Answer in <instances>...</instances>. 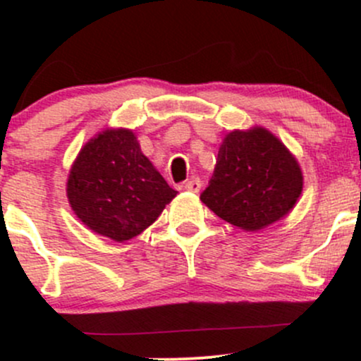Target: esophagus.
<instances>
[{
    "label": "esophagus",
    "mask_w": 361,
    "mask_h": 361,
    "mask_svg": "<svg viewBox=\"0 0 361 361\" xmlns=\"http://www.w3.org/2000/svg\"><path fill=\"white\" fill-rule=\"evenodd\" d=\"M183 188L186 190V192H192V193H198V192H200V188H202V181H200V180H198V178H192V180L185 181Z\"/></svg>",
    "instance_id": "esophagus-1"
}]
</instances>
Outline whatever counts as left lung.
I'll return each mask as SVG.
<instances>
[{"label":"left lung","mask_w":361,"mask_h":361,"mask_svg":"<svg viewBox=\"0 0 361 361\" xmlns=\"http://www.w3.org/2000/svg\"><path fill=\"white\" fill-rule=\"evenodd\" d=\"M302 193L295 157L264 128L226 135L202 202L224 221L258 231L280 221Z\"/></svg>","instance_id":"obj_1"}]
</instances>
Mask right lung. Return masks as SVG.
Instances as JSON below:
<instances>
[{
    "label": "right lung",
    "mask_w": 361,
    "mask_h": 361,
    "mask_svg": "<svg viewBox=\"0 0 361 361\" xmlns=\"http://www.w3.org/2000/svg\"><path fill=\"white\" fill-rule=\"evenodd\" d=\"M176 193L126 128L91 139L68 180L74 214L91 231L118 243L147 229Z\"/></svg>",
    "instance_id": "right-lung-1"
}]
</instances>
